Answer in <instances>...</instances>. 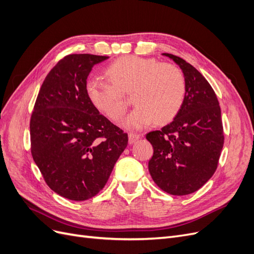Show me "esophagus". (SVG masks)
<instances>
[{
	"mask_svg": "<svg viewBox=\"0 0 254 254\" xmlns=\"http://www.w3.org/2000/svg\"><path fill=\"white\" fill-rule=\"evenodd\" d=\"M128 139H129V143H130V144H133V143H135L137 140L140 139V134L129 133V134H128Z\"/></svg>",
	"mask_w": 254,
	"mask_h": 254,
	"instance_id": "34e87169",
	"label": "esophagus"
}]
</instances>
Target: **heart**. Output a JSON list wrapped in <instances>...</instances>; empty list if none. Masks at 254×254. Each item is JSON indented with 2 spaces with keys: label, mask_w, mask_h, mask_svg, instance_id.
Masks as SVG:
<instances>
[{
  "label": "heart",
  "mask_w": 254,
  "mask_h": 254,
  "mask_svg": "<svg viewBox=\"0 0 254 254\" xmlns=\"http://www.w3.org/2000/svg\"><path fill=\"white\" fill-rule=\"evenodd\" d=\"M108 80L88 81L86 91L91 103L112 121H119L127 111L123 94H131L135 105L123 123L128 129H142L155 121L165 124L176 118L186 98V78L180 68L152 58L125 56L106 70Z\"/></svg>",
  "instance_id": "1"
}]
</instances>
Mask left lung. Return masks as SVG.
I'll return each instance as SVG.
<instances>
[{
	"label": "left lung",
	"mask_w": 254,
	"mask_h": 254,
	"mask_svg": "<svg viewBox=\"0 0 254 254\" xmlns=\"http://www.w3.org/2000/svg\"><path fill=\"white\" fill-rule=\"evenodd\" d=\"M180 66L186 98L174 121L146 134L153 147L148 170L166 193H194L214 175L224 146V128L216 94L198 70L182 58L164 53Z\"/></svg>",
	"instance_id": "8db88e82"
}]
</instances>
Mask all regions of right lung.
Returning <instances> with one entry per match:
<instances>
[{
    "instance_id": "add662e5",
    "label": "right lung",
    "mask_w": 254,
    "mask_h": 254,
    "mask_svg": "<svg viewBox=\"0 0 254 254\" xmlns=\"http://www.w3.org/2000/svg\"><path fill=\"white\" fill-rule=\"evenodd\" d=\"M71 54L45 77L30 117V150L44 181L74 201L94 197L125 150L128 134L98 112L87 95V78L108 59Z\"/></svg>"
}]
</instances>
